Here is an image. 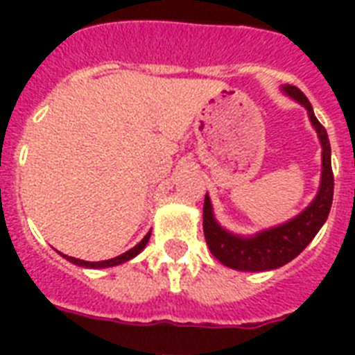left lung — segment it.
I'll return each instance as SVG.
<instances>
[{
  "instance_id": "1",
  "label": "left lung",
  "mask_w": 355,
  "mask_h": 355,
  "mask_svg": "<svg viewBox=\"0 0 355 355\" xmlns=\"http://www.w3.org/2000/svg\"><path fill=\"white\" fill-rule=\"evenodd\" d=\"M282 92L308 110L309 121L319 136L320 147H322L319 191L298 216L272 228H265L252 236H241V234H234L223 228L214 216V206L206 193L205 210H202V228H205L206 243L214 258L219 259L230 269L261 272V270H272L289 263L311 243L330 214L331 200H334V173H331L330 139H328L326 128L315 118L311 103L297 86L284 85Z\"/></svg>"
}]
</instances>
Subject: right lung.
Here are the masks:
<instances>
[{"mask_svg": "<svg viewBox=\"0 0 355 355\" xmlns=\"http://www.w3.org/2000/svg\"><path fill=\"white\" fill-rule=\"evenodd\" d=\"M149 237H150V232H147L144 239H141L136 247H132L130 250H127V252L119 254V256H116V258L105 259V261H85V259L71 258V256H66V254L62 252H58V254H62V258L68 259L69 263L79 265V267H85V269H107V267H116V265H121L125 263V261H128V259L136 258V256H138V254L145 248V245H147V241H149Z\"/></svg>", "mask_w": 355, "mask_h": 355, "instance_id": "obj_1", "label": "right lung"}]
</instances>
